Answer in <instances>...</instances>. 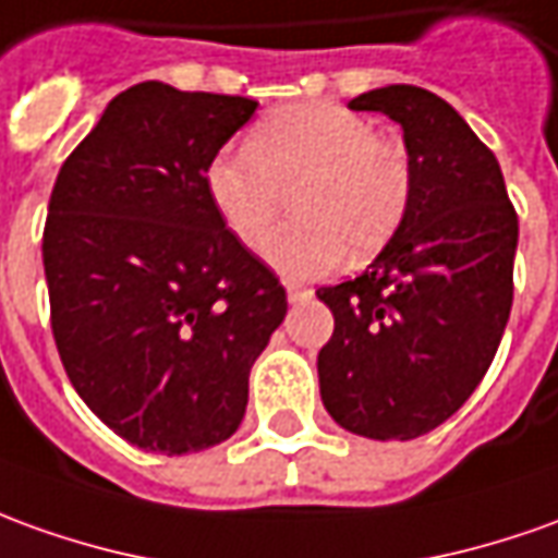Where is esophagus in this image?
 <instances>
[{"label": "esophagus", "instance_id": "1", "mask_svg": "<svg viewBox=\"0 0 558 558\" xmlns=\"http://www.w3.org/2000/svg\"><path fill=\"white\" fill-rule=\"evenodd\" d=\"M288 301L291 303H301V301H310L313 298V288L301 286V282H288Z\"/></svg>", "mask_w": 558, "mask_h": 558}]
</instances>
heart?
I'll use <instances>...</instances> for the list:
<instances>
[{
    "mask_svg": "<svg viewBox=\"0 0 558 558\" xmlns=\"http://www.w3.org/2000/svg\"><path fill=\"white\" fill-rule=\"evenodd\" d=\"M298 187L294 225L267 245L276 270L322 276L343 260L371 257L401 228L413 197V163L355 111L301 102L270 114L248 145H233L206 167L209 199L233 236L260 248Z\"/></svg>",
    "mask_w": 558,
    "mask_h": 558,
    "instance_id": "obj_1",
    "label": "heart"
}]
</instances>
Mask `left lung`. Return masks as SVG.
<instances>
[{
  "label": "left lung",
  "instance_id": "8db88e82",
  "mask_svg": "<svg viewBox=\"0 0 558 558\" xmlns=\"http://www.w3.org/2000/svg\"><path fill=\"white\" fill-rule=\"evenodd\" d=\"M349 109L403 126L413 197L367 270L316 291L333 313L318 389L345 432L413 440L447 422L489 371L513 303L520 218L495 155L447 99L389 84Z\"/></svg>",
  "mask_w": 558,
  "mask_h": 558
}]
</instances>
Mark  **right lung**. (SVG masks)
<instances>
[{"mask_svg":"<svg viewBox=\"0 0 558 558\" xmlns=\"http://www.w3.org/2000/svg\"><path fill=\"white\" fill-rule=\"evenodd\" d=\"M257 102L142 81L53 182L41 236L69 383L133 447L184 456L240 428L288 313L279 276L209 199L206 167Z\"/></svg>","mask_w":558,"mask_h":558,"instance_id":"1","label":"right lung"}]
</instances>
